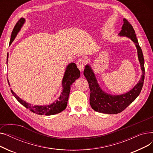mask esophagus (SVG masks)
<instances>
[{
    "mask_svg": "<svg viewBox=\"0 0 153 153\" xmlns=\"http://www.w3.org/2000/svg\"><path fill=\"white\" fill-rule=\"evenodd\" d=\"M84 64H85V61L82 59H79V61L77 62V66L78 69L80 70V71L82 72L84 68Z\"/></svg>",
    "mask_w": 153,
    "mask_h": 153,
    "instance_id": "1",
    "label": "esophagus"
}]
</instances>
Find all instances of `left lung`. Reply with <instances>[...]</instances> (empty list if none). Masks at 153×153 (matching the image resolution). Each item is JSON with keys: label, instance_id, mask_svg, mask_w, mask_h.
I'll return each instance as SVG.
<instances>
[{"label": "left lung", "instance_id": "1", "mask_svg": "<svg viewBox=\"0 0 153 153\" xmlns=\"http://www.w3.org/2000/svg\"><path fill=\"white\" fill-rule=\"evenodd\" d=\"M123 24L122 30L118 35L130 38L134 43L137 49L138 59L140 62L143 74L138 83L131 91L124 94L112 95L102 91L97 82V79L91 66L89 64H87L84 71V75L89 83L91 91L90 105L92 109L99 113L117 114L122 112L138 97L143 85L145 71H144V60L141 48L139 45L132 25L125 19H123Z\"/></svg>", "mask_w": 153, "mask_h": 153}]
</instances>
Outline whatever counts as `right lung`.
I'll return each mask as SVG.
<instances>
[{
	"label": "right lung",
	"instance_id": "obj_1",
	"mask_svg": "<svg viewBox=\"0 0 153 153\" xmlns=\"http://www.w3.org/2000/svg\"><path fill=\"white\" fill-rule=\"evenodd\" d=\"M25 20L23 18H21L18 22L16 23V25L12 31L10 45L12 43L14 40L15 38L17 36L19 31L20 30L21 28L23 25L24 23H25ZM8 58H9V54H7V64L8 61ZM80 71L77 68L76 64L74 62H71L66 68V71L64 72V75L62 79V85L63 87L62 92H61V95L58 98V100H56L53 103L50 105H35L33 106L31 104L25 102L22 99H20L18 96L16 95L13 91L11 89V92L13 95L15 97L22 105L24 107H25L27 108H28L30 111H31L33 113H35L38 115H55L60 113L62 111H63L67 107L68 98L69 95L71 86L72 83L74 82L76 80L80 77ZM8 83L10 85L9 82L8 81Z\"/></svg>",
	"mask_w": 153,
	"mask_h": 153
}]
</instances>
